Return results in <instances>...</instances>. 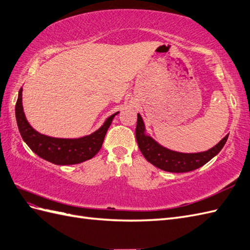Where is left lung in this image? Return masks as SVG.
<instances>
[{
	"label": "left lung",
	"mask_w": 250,
	"mask_h": 250,
	"mask_svg": "<svg viewBox=\"0 0 250 250\" xmlns=\"http://www.w3.org/2000/svg\"><path fill=\"white\" fill-rule=\"evenodd\" d=\"M136 139L139 148L145 157V159L153 164V166L167 172L186 173L203 167L204 164L210 161L213 157L220 153L224 145L226 144L228 135L224 137L212 148L207 151H203V153H177V151H173L163 147V146L158 144L149 136H146L143 120L141 115L138 114Z\"/></svg>",
	"instance_id": "1"
}]
</instances>
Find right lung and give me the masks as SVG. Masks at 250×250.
<instances>
[{
	"label": "right lung",
	"instance_id": "add662e5",
	"mask_svg": "<svg viewBox=\"0 0 250 250\" xmlns=\"http://www.w3.org/2000/svg\"><path fill=\"white\" fill-rule=\"evenodd\" d=\"M109 117L99 130L79 139H59L41 135L28 124L22 106V88L16 104L18 128L28 147L42 159L58 166L77 164L93 158L101 149L106 132L115 114Z\"/></svg>",
	"mask_w": 250,
	"mask_h": 250
}]
</instances>
